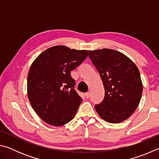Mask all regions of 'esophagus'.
Here are the masks:
<instances>
[{
	"label": "esophagus",
	"mask_w": 159,
	"mask_h": 159,
	"mask_svg": "<svg viewBox=\"0 0 159 159\" xmlns=\"http://www.w3.org/2000/svg\"><path fill=\"white\" fill-rule=\"evenodd\" d=\"M90 93H86L85 94V98H89V97H90Z\"/></svg>",
	"instance_id": "34e87169"
}]
</instances>
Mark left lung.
I'll list each match as a JSON object with an SVG mask.
<instances>
[{"label": "left lung", "mask_w": 159, "mask_h": 159, "mask_svg": "<svg viewBox=\"0 0 159 159\" xmlns=\"http://www.w3.org/2000/svg\"><path fill=\"white\" fill-rule=\"evenodd\" d=\"M104 88V98L95 108L104 120L117 123L127 119L138 107L142 94L140 74L133 61L118 51L88 50Z\"/></svg>", "instance_id": "obj_1"}]
</instances>
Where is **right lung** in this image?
Segmentation results:
<instances>
[{"mask_svg": "<svg viewBox=\"0 0 159 159\" xmlns=\"http://www.w3.org/2000/svg\"><path fill=\"white\" fill-rule=\"evenodd\" d=\"M88 57L87 50L57 45L39 55L29 69L27 94L32 108L45 123L61 126L73 119L82 102L71 71Z\"/></svg>", "mask_w": 159, "mask_h": 159, "instance_id": "obj_1", "label": "right lung"}]
</instances>
